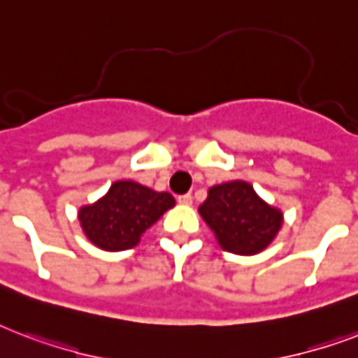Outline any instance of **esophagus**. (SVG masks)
Wrapping results in <instances>:
<instances>
[{
  "label": "esophagus",
  "mask_w": 358,
  "mask_h": 358,
  "mask_svg": "<svg viewBox=\"0 0 358 358\" xmlns=\"http://www.w3.org/2000/svg\"><path fill=\"white\" fill-rule=\"evenodd\" d=\"M177 201H179L181 205H190L192 203V196H190V194H182V196L177 198Z\"/></svg>",
  "instance_id": "34e87169"
}]
</instances>
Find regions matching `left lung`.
Here are the masks:
<instances>
[{
  "mask_svg": "<svg viewBox=\"0 0 358 358\" xmlns=\"http://www.w3.org/2000/svg\"><path fill=\"white\" fill-rule=\"evenodd\" d=\"M199 215L215 231L218 245L237 256L265 250L284 222L282 210L265 203L245 181L210 187Z\"/></svg>",
  "mask_w": 358,
  "mask_h": 358,
  "instance_id": "left-lung-1",
  "label": "left lung"
}]
</instances>
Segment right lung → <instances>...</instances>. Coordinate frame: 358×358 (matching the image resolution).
<instances>
[{"instance_id": "add662e5", "label": "right lung", "mask_w": 358, "mask_h": 358, "mask_svg": "<svg viewBox=\"0 0 358 358\" xmlns=\"http://www.w3.org/2000/svg\"><path fill=\"white\" fill-rule=\"evenodd\" d=\"M173 205L171 194L134 181H115L106 196L80 209L78 220L85 237L102 250H129Z\"/></svg>"}]
</instances>
